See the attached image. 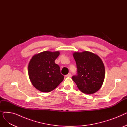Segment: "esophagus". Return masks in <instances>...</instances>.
I'll return each mask as SVG.
<instances>
[{
    "label": "esophagus",
    "instance_id": "esophagus-1",
    "mask_svg": "<svg viewBox=\"0 0 127 127\" xmlns=\"http://www.w3.org/2000/svg\"><path fill=\"white\" fill-rule=\"evenodd\" d=\"M71 76V74H70V73H69V74H68V75H66L65 76V77H70Z\"/></svg>",
    "mask_w": 127,
    "mask_h": 127
}]
</instances>
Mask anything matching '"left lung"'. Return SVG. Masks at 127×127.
I'll use <instances>...</instances> for the list:
<instances>
[{
    "label": "left lung",
    "instance_id": "obj_1",
    "mask_svg": "<svg viewBox=\"0 0 127 127\" xmlns=\"http://www.w3.org/2000/svg\"><path fill=\"white\" fill-rule=\"evenodd\" d=\"M77 75L72 79L78 88L85 94H93L101 88L105 77V68L102 60L92 52H75Z\"/></svg>",
    "mask_w": 127,
    "mask_h": 127
}]
</instances>
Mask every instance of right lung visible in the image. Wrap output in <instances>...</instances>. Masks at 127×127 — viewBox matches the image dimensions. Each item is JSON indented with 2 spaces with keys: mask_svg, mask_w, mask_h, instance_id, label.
Instances as JSON below:
<instances>
[{
  "mask_svg": "<svg viewBox=\"0 0 127 127\" xmlns=\"http://www.w3.org/2000/svg\"><path fill=\"white\" fill-rule=\"evenodd\" d=\"M59 51H45L35 55L28 64V75L32 85L43 92L56 88L63 80L59 66L55 62Z\"/></svg>",
  "mask_w": 127,
  "mask_h": 127,
  "instance_id": "1",
  "label": "right lung"
}]
</instances>
